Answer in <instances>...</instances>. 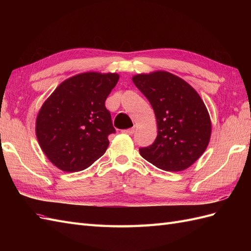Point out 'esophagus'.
Returning a JSON list of instances; mask_svg holds the SVG:
<instances>
[{
  "instance_id": "obj_1",
  "label": "esophagus",
  "mask_w": 251,
  "mask_h": 251,
  "mask_svg": "<svg viewBox=\"0 0 251 251\" xmlns=\"http://www.w3.org/2000/svg\"><path fill=\"white\" fill-rule=\"evenodd\" d=\"M123 132L126 133V134H128V135H132V134H134V132H135V128H134V127L126 128V130H123Z\"/></svg>"
}]
</instances>
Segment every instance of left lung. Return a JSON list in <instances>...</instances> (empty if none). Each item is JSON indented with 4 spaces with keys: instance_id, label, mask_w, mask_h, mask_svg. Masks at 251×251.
I'll return each instance as SVG.
<instances>
[{
    "instance_id": "1",
    "label": "left lung",
    "mask_w": 251,
    "mask_h": 251,
    "mask_svg": "<svg viewBox=\"0 0 251 251\" xmlns=\"http://www.w3.org/2000/svg\"><path fill=\"white\" fill-rule=\"evenodd\" d=\"M133 81L153 108L158 128L155 141L140 148V155L166 172L187 169L210 138V118L201 97L186 81L165 71L135 75Z\"/></svg>"
}]
</instances>
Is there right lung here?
<instances>
[{"label": "right lung", "mask_w": 251, "mask_h": 251, "mask_svg": "<svg viewBox=\"0 0 251 251\" xmlns=\"http://www.w3.org/2000/svg\"><path fill=\"white\" fill-rule=\"evenodd\" d=\"M119 75L88 72L63 81L44 102L36 137L49 160L64 172L82 171L100 158L115 133L105 100Z\"/></svg>", "instance_id": "obj_1"}]
</instances>
